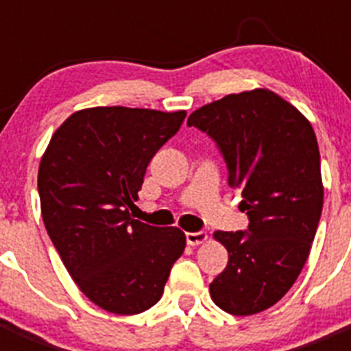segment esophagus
I'll use <instances>...</instances> for the list:
<instances>
[{
    "label": "esophagus",
    "mask_w": 351,
    "mask_h": 351,
    "mask_svg": "<svg viewBox=\"0 0 351 351\" xmlns=\"http://www.w3.org/2000/svg\"><path fill=\"white\" fill-rule=\"evenodd\" d=\"M186 241L190 246H198L207 241L206 232H186Z\"/></svg>",
    "instance_id": "esophagus-1"
}]
</instances>
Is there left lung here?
<instances>
[{"label":"left lung","instance_id":"left-lung-1","mask_svg":"<svg viewBox=\"0 0 351 351\" xmlns=\"http://www.w3.org/2000/svg\"><path fill=\"white\" fill-rule=\"evenodd\" d=\"M188 126L216 142L250 219L247 230L214 232L228 263L209 285L210 297L230 315H255L290 290L309 256L324 207L316 135L293 105L269 89L204 105Z\"/></svg>","mask_w":351,"mask_h":351}]
</instances>
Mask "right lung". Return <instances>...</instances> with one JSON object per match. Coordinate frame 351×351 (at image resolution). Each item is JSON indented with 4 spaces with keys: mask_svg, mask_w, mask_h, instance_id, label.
Here are the masks:
<instances>
[{
    "mask_svg": "<svg viewBox=\"0 0 351 351\" xmlns=\"http://www.w3.org/2000/svg\"><path fill=\"white\" fill-rule=\"evenodd\" d=\"M184 110L93 107L71 114L38 169L42 218L84 295L116 315H138L163 295L186 237L133 219L145 169Z\"/></svg>",
    "mask_w": 351,
    "mask_h": 351,
    "instance_id": "1",
    "label": "right lung"
}]
</instances>
